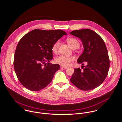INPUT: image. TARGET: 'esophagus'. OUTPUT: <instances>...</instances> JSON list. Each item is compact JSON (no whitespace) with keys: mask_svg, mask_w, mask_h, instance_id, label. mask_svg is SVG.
<instances>
[{"mask_svg":"<svg viewBox=\"0 0 122 122\" xmlns=\"http://www.w3.org/2000/svg\"><path fill=\"white\" fill-rule=\"evenodd\" d=\"M60 68H61V69H66L67 67H64V66H60Z\"/></svg>","mask_w":122,"mask_h":122,"instance_id":"34e87169","label":"esophagus"}]
</instances>
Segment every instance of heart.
Wrapping results in <instances>:
<instances>
[{"instance_id":"1","label":"heart","mask_w":122,"mask_h":122,"mask_svg":"<svg viewBox=\"0 0 122 122\" xmlns=\"http://www.w3.org/2000/svg\"><path fill=\"white\" fill-rule=\"evenodd\" d=\"M66 42L73 49H76L80 47V43L79 41L73 37L68 38L66 39ZM60 44L59 41H57L53 45L52 47V52L56 54L58 51ZM74 57L71 56H65L63 55H60L56 57L55 59V62L59 64L60 65L68 67L70 66L71 63L73 62Z\"/></svg>"}]
</instances>
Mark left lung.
<instances>
[{
  "label": "left lung",
  "instance_id": "1",
  "mask_svg": "<svg viewBox=\"0 0 122 122\" xmlns=\"http://www.w3.org/2000/svg\"><path fill=\"white\" fill-rule=\"evenodd\" d=\"M70 34L80 38L84 50L77 60L79 64L87 66L75 68L70 81L82 91H90L99 86L108 74L110 61L106 44L96 32L89 29L75 30Z\"/></svg>",
  "mask_w": 122,
  "mask_h": 122
}]
</instances>
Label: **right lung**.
<instances>
[{
    "instance_id": "1",
    "label": "right lung",
    "mask_w": 122,
    "mask_h": 122,
    "mask_svg": "<svg viewBox=\"0 0 122 122\" xmlns=\"http://www.w3.org/2000/svg\"><path fill=\"white\" fill-rule=\"evenodd\" d=\"M66 34L61 30L35 29L20 40L15 53L14 66L18 79L25 88L39 91L51 82L60 68L59 65L49 63L53 59L52 47Z\"/></svg>"
}]
</instances>
